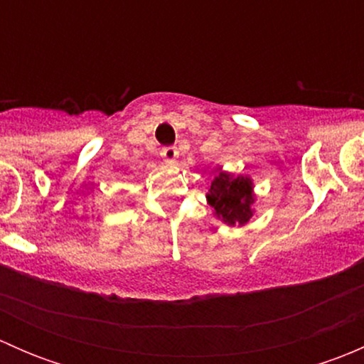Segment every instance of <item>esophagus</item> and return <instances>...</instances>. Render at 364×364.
<instances>
[{
    "label": "esophagus",
    "instance_id": "obj_1",
    "mask_svg": "<svg viewBox=\"0 0 364 364\" xmlns=\"http://www.w3.org/2000/svg\"><path fill=\"white\" fill-rule=\"evenodd\" d=\"M160 155H161V159L167 161V164H172V161L178 159L179 153H178V148H176V146H165V148H161Z\"/></svg>",
    "mask_w": 364,
    "mask_h": 364
}]
</instances>
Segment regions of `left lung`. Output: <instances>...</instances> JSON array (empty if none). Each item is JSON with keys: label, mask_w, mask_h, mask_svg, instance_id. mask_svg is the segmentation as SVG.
Masks as SVG:
<instances>
[{"label": "left lung", "mask_w": 364, "mask_h": 364, "mask_svg": "<svg viewBox=\"0 0 364 364\" xmlns=\"http://www.w3.org/2000/svg\"><path fill=\"white\" fill-rule=\"evenodd\" d=\"M208 200L223 222L229 225H243L252 216V181L243 176L232 178L230 174L220 172L209 188Z\"/></svg>", "instance_id": "left-lung-1"}]
</instances>
